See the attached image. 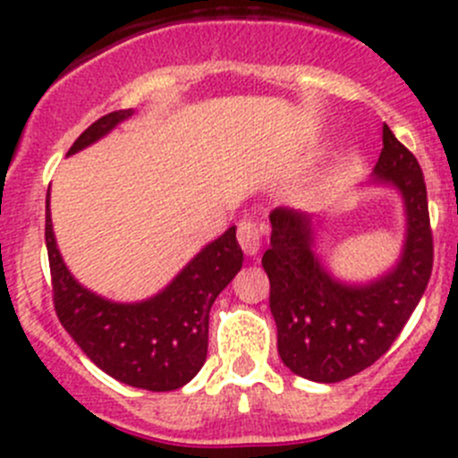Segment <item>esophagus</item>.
I'll list each match as a JSON object with an SVG mask.
<instances>
[{
    "label": "esophagus",
    "instance_id": "obj_1",
    "mask_svg": "<svg viewBox=\"0 0 458 458\" xmlns=\"http://www.w3.org/2000/svg\"><path fill=\"white\" fill-rule=\"evenodd\" d=\"M261 234H263V225L255 219H242L239 221L237 228V237L239 243H242L243 252L246 255H257L259 248H261Z\"/></svg>",
    "mask_w": 458,
    "mask_h": 458
}]
</instances>
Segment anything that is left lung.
<instances>
[{
  "label": "left lung",
  "mask_w": 458,
  "mask_h": 458,
  "mask_svg": "<svg viewBox=\"0 0 458 458\" xmlns=\"http://www.w3.org/2000/svg\"><path fill=\"white\" fill-rule=\"evenodd\" d=\"M374 183L394 186L405 206V242L392 270L368 284H344L315 255L310 216L290 208L270 212V312L279 357L294 374L336 383L370 368L390 350L421 301L432 275V230L421 165L383 123Z\"/></svg>",
  "instance_id": "8db88e82"
}]
</instances>
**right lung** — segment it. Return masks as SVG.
<instances>
[{"label": "right lung", "mask_w": 458, "mask_h": 458, "mask_svg": "<svg viewBox=\"0 0 458 458\" xmlns=\"http://www.w3.org/2000/svg\"><path fill=\"white\" fill-rule=\"evenodd\" d=\"M132 108L104 114L86 128L68 155L84 150L108 135ZM46 197V248H48L53 301L59 321L99 370L126 386L170 392L186 386L208 354V318L215 299L234 279L243 263L237 228H228L155 297L117 303L84 288L64 263L50 221Z\"/></svg>", "instance_id": "obj_1"}]
</instances>
